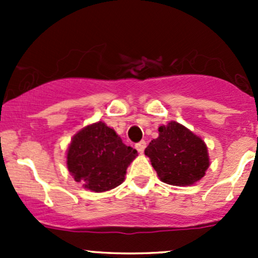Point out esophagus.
<instances>
[{
    "instance_id": "obj_1",
    "label": "esophagus",
    "mask_w": 258,
    "mask_h": 258,
    "mask_svg": "<svg viewBox=\"0 0 258 258\" xmlns=\"http://www.w3.org/2000/svg\"><path fill=\"white\" fill-rule=\"evenodd\" d=\"M146 148V141H140L139 144H136V150L139 151V152H144Z\"/></svg>"
}]
</instances>
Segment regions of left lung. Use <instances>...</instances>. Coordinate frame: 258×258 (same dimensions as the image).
Listing matches in <instances>:
<instances>
[{"label": "left lung", "instance_id": "8db88e82", "mask_svg": "<svg viewBox=\"0 0 258 258\" xmlns=\"http://www.w3.org/2000/svg\"><path fill=\"white\" fill-rule=\"evenodd\" d=\"M157 139L145 153L162 182L173 186L194 184L205 176L210 166L205 142L175 121L158 128Z\"/></svg>", "mask_w": 258, "mask_h": 258}]
</instances>
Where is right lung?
Wrapping results in <instances>:
<instances>
[{
  "mask_svg": "<svg viewBox=\"0 0 258 258\" xmlns=\"http://www.w3.org/2000/svg\"><path fill=\"white\" fill-rule=\"evenodd\" d=\"M137 151L103 122L90 124L75 135L67 151V167L77 182L95 192L112 189L124 179Z\"/></svg>",
  "mask_w": 258,
  "mask_h": 258,
  "instance_id": "obj_1",
  "label": "right lung"
}]
</instances>
